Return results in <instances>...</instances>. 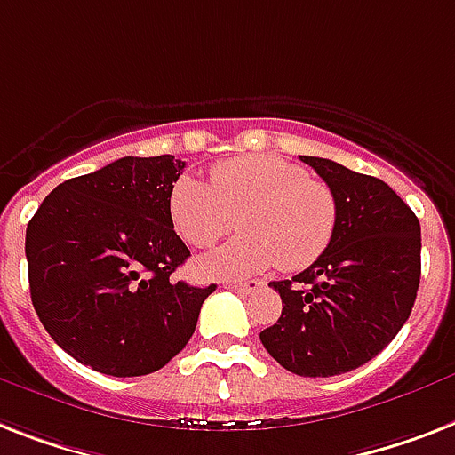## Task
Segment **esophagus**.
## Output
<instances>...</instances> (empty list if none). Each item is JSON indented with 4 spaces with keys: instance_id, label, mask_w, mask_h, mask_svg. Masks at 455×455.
<instances>
[{
    "instance_id": "1",
    "label": "esophagus",
    "mask_w": 455,
    "mask_h": 455,
    "mask_svg": "<svg viewBox=\"0 0 455 455\" xmlns=\"http://www.w3.org/2000/svg\"><path fill=\"white\" fill-rule=\"evenodd\" d=\"M228 290L238 291V294H243V297H247V294H252V291H257L261 287L259 280H245V283H227Z\"/></svg>"
}]
</instances>
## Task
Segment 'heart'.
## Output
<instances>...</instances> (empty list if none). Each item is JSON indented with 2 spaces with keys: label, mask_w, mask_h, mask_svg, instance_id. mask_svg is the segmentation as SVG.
Returning <instances> with one entry per match:
<instances>
[{
  "label": "heart",
  "mask_w": 455,
  "mask_h": 455,
  "mask_svg": "<svg viewBox=\"0 0 455 455\" xmlns=\"http://www.w3.org/2000/svg\"><path fill=\"white\" fill-rule=\"evenodd\" d=\"M170 217L198 250L243 228L234 243L198 261L203 275L240 278L275 264L287 273L315 264L334 238L339 205L334 191L304 165L247 154L215 165L210 182L180 177L170 191Z\"/></svg>",
  "instance_id": "1"
}]
</instances>
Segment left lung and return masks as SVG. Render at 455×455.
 Returning a JSON list of instances; mask_svg holds the SVG:
<instances>
[{
    "label": "left lung",
    "instance_id": "left-lung-1",
    "mask_svg": "<svg viewBox=\"0 0 455 455\" xmlns=\"http://www.w3.org/2000/svg\"><path fill=\"white\" fill-rule=\"evenodd\" d=\"M299 158L334 191L339 221L315 264L271 283L283 313L259 339L291 374L327 379L379 355L409 320L420 283V224L379 177L330 158Z\"/></svg>",
    "mask_w": 455,
    "mask_h": 455
}]
</instances>
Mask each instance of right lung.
I'll return each mask as SVG.
<instances>
[{
    "label": "right lung",
    "mask_w": 455,
    "mask_h": 455,
    "mask_svg": "<svg viewBox=\"0 0 455 455\" xmlns=\"http://www.w3.org/2000/svg\"><path fill=\"white\" fill-rule=\"evenodd\" d=\"M184 161L124 156L44 198L25 231L36 315L74 360L107 376H144L189 343L203 301L172 273L189 250L170 191Z\"/></svg>",
    "instance_id": "add662e5"
}]
</instances>
